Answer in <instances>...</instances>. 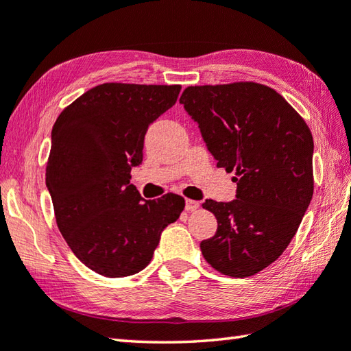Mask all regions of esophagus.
Wrapping results in <instances>:
<instances>
[{
  "mask_svg": "<svg viewBox=\"0 0 351 351\" xmlns=\"http://www.w3.org/2000/svg\"><path fill=\"white\" fill-rule=\"evenodd\" d=\"M199 208V202L197 201H193V199H187L186 201V210L187 212H193V210Z\"/></svg>",
  "mask_w": 351,
  "mask_h": 351,
  "instance_id": "esophagus-1",
  "label": "esophagus"
}]
</instances>
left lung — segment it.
Masks as SVG:
<instances>
[{
  "instance_id": "obj_1",
  "label": "left lung",
  "mask_w": 351,
  "mask_h": 351,
  "mask_svg": "<svg viewBox=\"0 0 351 351\" xmlns=\"http://www.w3.org/2000/svg\"><path fill=\"white\" fill-rule=\"evenodd\" d=\"M180 103L216 165L237 175V199L202 204L218 221L202 256L222 275H256L290 244L313 196L308 125L276 90L252 81L190 86Z\"/></svg>"
}]
</instances>
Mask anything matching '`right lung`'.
Wrapping results in <instances>:
<instances>
[{"mask_svg": "<svg viewBox=\"0 0 351 351\" xmlns=\"http://www.w3.org/2000/svg\"><path fill=\"white\" fill-rule=\"evenodd\" d=\"M181 86L106 82L76 98L52 130L46 186L70 250L106 278L149 265L161 232L180 218L182 196L143 201L130 170L143 162L149 125L176 103Z\"/></svg>", "mask_w": 351, "mask_h": 351, "instance_id": "obj_1", "label": "right lung"}]
</instances>
